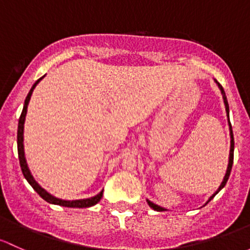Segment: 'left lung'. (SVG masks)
<instances>
[{
	"label": "left lung",
	"mask_w": 250,
	"mask_h": 250,
	"mask_svg": "<svg viewBox=\"0 0 250 250\" xmlns=\"http://www.w3.org/2000/svg\"><path fill=\"white\" fill-rule=\"evenodd\" d=\"M215 83L218 84V86H219V89H220V91H221V95H223L224 104H225V108H226V114H228V118H229V104H228V99H226L225 91H224L223 86H221L220 84L218 83L217 81H215ZM229 122H230V120H229ZM230 135H231V148H230V158H229V165H228V169H226V174H225V177H224V181H223V183H221V184H220L219 189H218L217 191H215V194L213 195V196H210V199L208 200V202H209L210 200H212L213 197H214L215 195H217L218 192H219L220 190L223 189L224 187H225L226 182H228L229 177H230L231 168H232V164H233V148H235V142H233V133H232V127H231V124H230ZM146 202H148V205L150 206V207L153 208L154 210H158V212H163V210H166V209H165V208L160 207V206H158V205H155V203H153L151 201H149V200H146ZM208 202H207V203H208Z\"/></svg>",
	"instance_id": "8db88e82"
}]
</instances>
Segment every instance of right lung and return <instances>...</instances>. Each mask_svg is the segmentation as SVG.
Returning <instances> with one entry per match:
<instances>
[{
	"label": "right lung",
	"instance_id": "obj_1",
	"mask_svg": "<svg viewBox=\"0 0 250 250\" xmlns=\"http://www.w3.org/2000/svg\"><path fill=\"white\" fill-rule=\"evenodd\" d=\"M44 77V76H43ZM38 79L35 84H33L31 90L27 94L26 100H25V104H24V108H22V112L21 115L19 118V125H18V155H19V161H20V167H21V171L24 177L26 178V181L30 183L31 187L33 188L35 191H37V194L42 197L43 200L49 203H53V205H59V206H63V207H71V208H86V207H91V206L96 205L100 200L102 199V194H104V190H102L100 194H97L96 196L94 197H90V199H85V200H74V201H66V200H61L58 199V197L53 196L50 195L49 192L45 191L43 188H41V185L38 184L37 182L33 179L32 174H31L29 167H27L26 164V159H25V153H24V123H25V117H26V112H27V104H29L30 99H31V95H32L33 89H35L36 85L40 83L41 79Z\"/></svg>",
	"mask_w": 250,
	"mask_h": 250
}]
</instances>
